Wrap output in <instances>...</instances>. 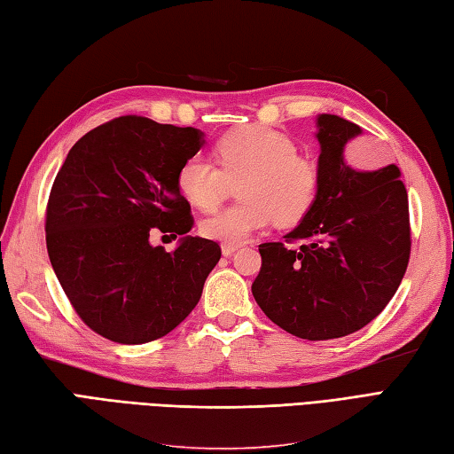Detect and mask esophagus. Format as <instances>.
Segmentation results:
<instances>
[{
	"label": "esophagus",
	"mask_w": 454,
	"mask_h": 454,
	"mask_svg": "<svg viewBox=\"0 0 454 454\" xmlns=\"http://www.w3.org/2000/svg\"><path fill=\"white\" fill-rule=\"evenodd\" d=\"M238 249H239V246H236V244H223V255L230 257L231 253L238 251Z\"/></svg>",
	"instance_id": "obj_1"
}]
</instances>
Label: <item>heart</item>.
<instances>
[{
    "label": "heart",
    "instance_id": "1",
    "mask_svg": "<svg viewBox=\"0 0 454 454\" xmlns=\"http://www.w3.org/2000/svg\"><path fill=\"white\" fill-rule=\"evenodd\" d=\"M216 164L192 156L179 166L176 184L189 203L210 210L238 184L241 201L201 220V234L223 244H244L255 231L277 223L292 228L308 216L319 197L321 174L298 154L296 141L265 125H241L215 145Z\"/></svg>",
    "mask_w": 454,
    "mask_h": 454
}]
</instances>
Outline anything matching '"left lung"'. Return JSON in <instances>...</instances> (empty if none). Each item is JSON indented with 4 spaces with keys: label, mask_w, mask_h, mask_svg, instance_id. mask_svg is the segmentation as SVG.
<instances>
[{
    "label": "left lung",
    "mask_w": 454,
    "mask_h": 454,
    "mask_svg": "<svg viewBox=\"0 0 454 454\" xmlns=\"http://www.w3.org/2000/svg\"><path fill=\"white\" fill-rule=\"evenodd\" d=\"M319 197L286 243L261 244L253 298L280 329L305 340H331L360 331L391 301L410 261L408 193L388 164L356 172L346 143L360 135L339 115L317 118Z\"/></svg>",
    "instance_id": "8db88e82"
}]
</instances>
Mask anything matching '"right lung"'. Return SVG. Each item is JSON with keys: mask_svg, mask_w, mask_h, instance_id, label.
Wrapping results in <instances>:
<instances>
[{"mask_svg": "<svg viewBox=\"0 0 454 454\" xmlns=\"http://www.w3.org/2000/svg\"><path fill=\"white\" fill-rule=\"evenodd\" d=\"M203 133L121 115L73 145L51 185L46 247L81 321L120 344H145L174 331L201 300L220 261L213 239L193 228L176 177ZM154 231L183 236L170 254Z\"/></svg>", "mask_w": 454, "mask_h": 454, "instance_id": "1", "label": "right lung"}]
</instances>
